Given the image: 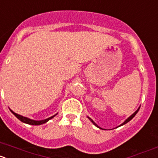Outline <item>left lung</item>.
I'll use <instances>...</instances> for the list:
<instances>
[{
	"mask_svg": "<svg viewBox=\"0 0 158 158\" xmlns=\"http://www.w3.org/2000/svg\"><path fill=\"white\" fill-rule=\"evenodd\" d=\"M139 108H140V107H139ZM139 109H138V110H137V111H135V113H134L133 115H131V116H130V117H129V118H127V120H126V121H125V122H124V123H122V124H121L120 126H123V125H124V124H126V123H128V122H129V121H131V119H132V118H134V117H135V115H136L137 113H138V111H139ZM89 119H90V120H91V122H92V123H93V124H94L95 126H96V127H99V128H100V127H98V126H97V124H96V123H94V122H93V119H91V118H89ZM100 129H101V128H100Z\"/></svg>",
	"mask_w": 158,
	"mask_h": 158,
	"instance_id": "1",
	"label": "left lung"
}]
</instances>
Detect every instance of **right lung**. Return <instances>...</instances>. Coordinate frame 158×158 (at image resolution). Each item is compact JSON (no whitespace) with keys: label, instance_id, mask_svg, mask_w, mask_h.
Returning <instances> with one entry per match:
<instances>
[{"label":"right lung","instance_id":"1","mask_svg":"<svg viewBox=\"0 0 158 158\" xmlns=\"http://www.w3.org/2000/svg\"><path fill=\"white\" fill-rule=\"evenodd\" d=\"M10 111H12V114H13V115H15V116H16L18 119H19V120L21 121V122L24 123L30 124V125H41V124L45 123H47V121L50 120L51 118H52L53 117L55 116V115H53V116L50 117V118H46V119H43V120L36 121V120H33V119H30V118H27V117H23V116H22V115H18V114L15 113L14 111H12V110H10Z\"/></svg>","mask_w":158,"mask_h":158}]
</instances>
